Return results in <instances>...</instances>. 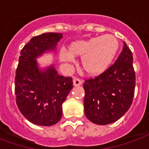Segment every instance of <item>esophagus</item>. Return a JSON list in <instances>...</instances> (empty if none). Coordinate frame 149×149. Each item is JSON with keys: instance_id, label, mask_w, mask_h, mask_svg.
Here are the masks:
<instances>
[{"instance_id": "34e87169", "label": "esophagus", "mask_w": 149, "mask_h": 149, "mask_svg": "<svg viewBox=\"0 0 149 149\" xmlns=\"http://www.w3.org/2000/svg\"><path fill=\"white\" fill-rule=\"evenodd\" d=\"M81 84H82V81H81L79 78H76V77H75V78L73 79V85H74V86H80V85H81Z\"/></svg>"}]
</instances>
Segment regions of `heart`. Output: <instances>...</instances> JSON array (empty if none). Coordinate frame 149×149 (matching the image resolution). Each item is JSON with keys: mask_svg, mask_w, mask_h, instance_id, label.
Masks as SVG:
<instances>
[{"mask_svg": "<svg viewBox=\"0 0 149 149\" xmlns=\"http://www.w3.org/2000/svg\"><path fill=\"white\" fill-rule=\"evenodd\" d=\"M119 47L117 39L111 34L94 37L88 40L72 43L69 49L62 47L59 58L64 63L74 62V55L82 56L83 68L90 74L100 73L109 66Z\"/></svg>", "mask_w": 149, "mask_h": 149, "instance_id": "1", "label": "heart"}]
</instances>
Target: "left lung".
Segmentation results:
<instances>
[{
	"label": "left lung",
	"instance_id": "1",
	"mask_svg": "<svg viewBox=\"0 0 149 149\" xmlns=\"http://www.w3.org/2000/svg\"><path fill=\"white\" fill-rule=\"evenodd\" d=\"M84 110L95 124L107 125L117 121L132 104L135 87L133 55L124 42L116 62L95 77L84 82Z\"/></svg>",
	"mask_w": 149,
	"mask_h": 149
}]
</instances>
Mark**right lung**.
<instances>
[{"label":"right lung","mask_w":149,"mask_h":149,"mask_svg":"<svg viewBox=\"0 0 149 149\" xmlns=\"http://www.w3.org/2000/svg\"><path fill=\"white\" fill-rule=\"evenodd\" d=\"M63 37L61 33L48 32L32 37L20 52L15 79L16 104L30 122L53 125L62 117V104L73 87L72 77L57 73L50 66L45 71L37 68L35 58L52 50Z\"/></svg>","instance_id":"right-lung-1"}]
</instances>
